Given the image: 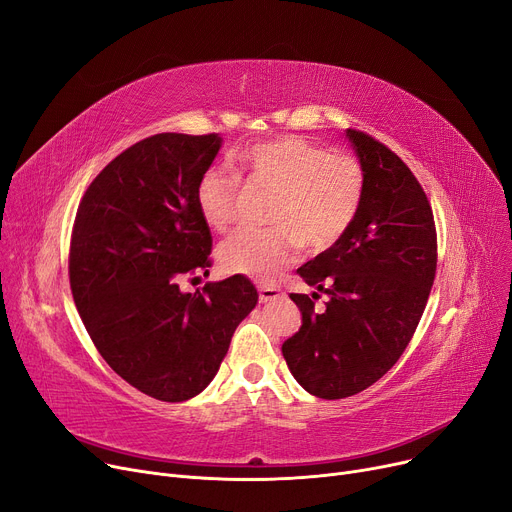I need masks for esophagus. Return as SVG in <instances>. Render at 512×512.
<instances>
[{
  "instance_id": "1",
  "label": "esophagus",
  "mask_w": 512,
  "mask_h": 512,
  "mask_svg": "<svg viewBox=\"0 0 512 512\" xmlns=\"http://www.w3.org/2000/svg\"><path fill=\"white\" fill-rule=\"evenodd\" d=\"M282 297L280 288L276 286H259V303H272Z\"/></svg>"
}]
</instances>
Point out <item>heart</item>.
Listing matches in <instances>:
<instances>
[{"instance_id": "heart-1", "label": "heart", "mask_w": 512, "mask_h": 512, "mask_svg": "<svg viewBox=\"0 0 512 512\" xmlns=\"http://www.w3.org/2000/svg\"><path fill=\"white\" fill-rule=\"evenodd\" d=\"M236 174L207 170L197 182V207L211 230L226 232L238 213L240 180L274 191L263 230H240L218 249L224 272L272 280L297 255L326 251L351 228L365 195L359 159L328 151L294 134L259 141L236 153Z\"/></svg>"}]
</instances>
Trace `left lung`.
Listing matches in <instances>:
<instances>
[{
    "label": "left lung",
    "mask_w": 512,
    "mask_h": 512,
    "mask_svg": "<svg viewBox=\"0 0 512 512\" xmlns=\"http://www.w3.org/2000/svg\"><path fill=\"white\" fill-rule=\"evenodd\" d=\"M365 174L355 222L328 251L299 267L315 288L290 294L303 326L282 344L290 373L309 394L353 396L405 353L436 278V224L421 184L394 151L346 130ZM324 291L327 309H314Z\"/></svg>",
    "instance_id": "left-lung-1"
}]
</instances>
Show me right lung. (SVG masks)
<instances>
[{
	"label": "right lung",
	"instance_id": "1",
	"mask_svg": "<svg viewBox=\"0 0 512 512\" xmlns=\"http://www.w3.org/2000/svg\"><path fill=\"white\" fill-rule=\"evenodd\" d=\"M222 147L218 134H153L91 182L70 240V288L80 319L122 380L182 402L218 373L236 326L257 305L249 278L182 292L211 267V232L197 182Z\"/></svg>",
	"mask_w": 512,
	"mask_h": 512
}]
</instances>
